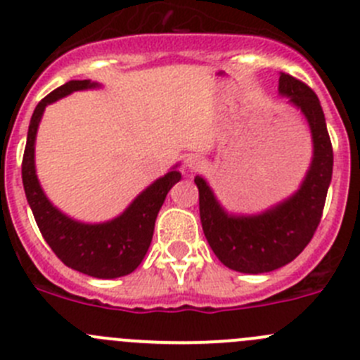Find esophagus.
<instances>
[{"instance_id": "obj_1", "label": "esophagus", "mask_w": 360, "mask_h": 360, "mask_svg": "<svg viewBox=\"0 0 360 360\" xmlns=\"http://www.w3.org/2000/svg\"><path fill=\"white\" fill-rule=\"evenodd\" d=\"M204 167V158L200 156V154H190V156L186 158V169L190 170V172H195V170H200Z\"/></svg>"}]
</instances>
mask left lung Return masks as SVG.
Here are the masks:
<instances>
[{"label": "left lung", "instance_id": "1", "mask_svg": "<svg viewBox=\"0 0 360 360\" xmlns=\"http://www.w3.org/2000/svg\"><path fill=\"white\" fill-rule=\"evenodd\" d=\"M278 92L302 110L311 127L314 154L300 190L264 213L234 217L218 204L206 181L195 177L204 236L221 263L243 274L277 270L307 247L320 226L332 179L334 153L318 96L286 72H281Z\"/></svg>", "mask_w": 360, "mask_h": 360}]
</instances>
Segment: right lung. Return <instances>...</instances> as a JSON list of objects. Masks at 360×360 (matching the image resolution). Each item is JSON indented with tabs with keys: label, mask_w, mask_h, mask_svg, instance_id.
<instances>
[{
	"label": "right lung",
	"mask_w": 360,
	"mask_h": 360,
	"mask_svg": "<svg viewBox=\"0 0 360 360\" xmlns=\"http://www.w3.org/2000/svg\"><path fill=\"white\" fill-rule=\"evenodd\" d=\"M97 86L90 79H72L37 104L28 127L22 156V186L37 226L51 250L65 266L97 278H115L136 270L153 241L154 221L170 188L181 179L172 170L143 190L120 217L104 224H82L60 213L44 195L35 174V136L44 108L60 97Z\"/></svg>",
	"instance_id": "add662e5"
}]
</instances>
